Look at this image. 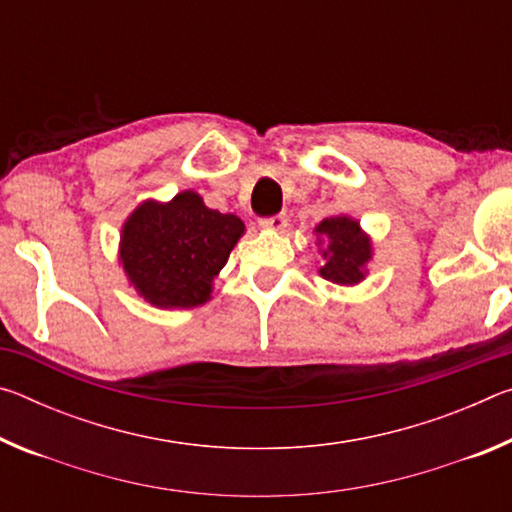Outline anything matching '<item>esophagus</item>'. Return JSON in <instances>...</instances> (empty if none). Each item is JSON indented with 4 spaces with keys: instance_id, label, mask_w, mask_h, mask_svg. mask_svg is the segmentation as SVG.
<instances>
[{
    "instance_id": "34e87169",
    "label": "esophagus",
    "mask_w": 512,
    "mask_h": 512,
    "mask_svg": "<svg viewBox=\"0 0 512 512\" xmlns=\"http://www.w3.org/2000/svg\"><path fill=\"white\" fill-rule=\"evenodd\" d=\"M259 225L266 230H284L287 228V214H273L259 221Z\"/></svg>"
}]
</instances>
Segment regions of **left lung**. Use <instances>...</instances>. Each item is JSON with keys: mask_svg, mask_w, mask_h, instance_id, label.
I'll return each mask as SVG.
<instances>
[{"mask_svg": "<svg viewBox=\"0 0 512 512\" xmlns=\"http://www.w3.org/2000/svg\"><path fill=\"white\" fill-rule=\"evenodd\" d=\"M318 248L325 264L320 275L336 284H357L363 280V266L372 255L370 239L363 235L359 223L350 216H332L316 225Z\"/></svg>", "mask_w": 512, "mask_h": 512, "instance_id": "1", "label": "left lung"}]
</instances>
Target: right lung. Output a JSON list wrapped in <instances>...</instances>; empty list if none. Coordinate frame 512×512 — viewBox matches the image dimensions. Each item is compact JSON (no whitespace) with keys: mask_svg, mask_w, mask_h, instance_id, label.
I'll return each mask as SVG.
<instances>
[{"mask_svg":"<svg viewBox=\"0 0 512 512\" xmlns=\"http://www.w3.org/2000/svg\"><path fill=\"white\" fill-rule=\"evenodd\" d=\"M241 235L239 216L210 210L196 192H180L169 203L146 201L128 216L119 259L144 300L189 309L210 300L212 280Z\"/></svg>","mask_w":512,"mask_h":512,"instance_id":"obj_1","label":"right lung"}]
</instances>
